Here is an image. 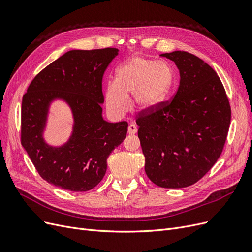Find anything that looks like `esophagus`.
<instances>
[{"label": "esophagus", "instance_id": "34e87169", "mask_svg": "<svg viewBox=\"0 0 252 252\" xmlns=\"http://www.w3.org/2000/svg\"><path fill=\"white\" fill-rule=\"evenodd\" d=\"M138 131V128H136L135 124H130L128 126V133L129 134H135Z\"/></svg>", "mask_w": 252, "mask_h": 252}]
</instances>
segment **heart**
I'll return each instance as SVG.
<instances>
[{"label": "heart", "instance_id": "1", "mask_svg": "<svg viewBox=\"0 0 252 252\" xmlns=\"http://www.w3.org/2000/svg\"><path fill=\"white\" fill-rule=\"evenodd\" d=\"M172 85V71L163 62L134 56L116 69V82L106 86L105 98L108 110L117 117L129 109V95L142 111L154 109L168 94Z\"/></svg>", "mask_w": 252, "mask_h": 252}]
</instances>
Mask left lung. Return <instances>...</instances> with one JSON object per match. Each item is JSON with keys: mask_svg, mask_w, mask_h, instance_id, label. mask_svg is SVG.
<instances>
[{"mask_svg": "<svg viewBox=\"0 0 252 252\" xmlns=\"http://www.w3.org/2000/svg\"><path fill=\"white\" fill-rule=\"evenodd\" d=\"M180 71V85L171 101L141 111L138 135L145 172L163 188L194 184L222 154L231 109L217 72L186 51L163 53Z\"/></svg>", "mask_w": 252, "mask_h": 252, "instance_id": "obj_1", "label": "left lung"}]
</instances>
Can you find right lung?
<instances>
[{"mask_svg":"<svg viewBox=\"0 0 252 252\" xmlns=\"http://www.w3.org/2000/svg\"><path fill=\"white\" fill-rule=\"evenodd\" d=\"M119 49L70 50L35 75L23 96L21 143L36 171L50 184L70 191H88L102 181L107 158L126 138L127 122L102 117L103 75ZM65 100L74 116L73 133L52 148L42 132L52 100Z\"/></svg>","mask_w":252,"mask_h":252,"instance_id":"right-lung-1","label":"right lung"}]
</instances>
